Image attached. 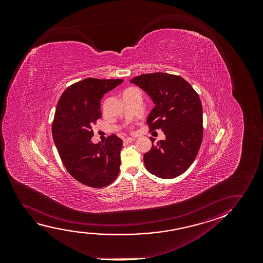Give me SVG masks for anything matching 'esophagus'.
<instances>
[{
	"label": "esophagus",
	"instance_id": "obj_1",
	"mask_svg": "<svg viewBox=\"0 0 263 263\" xmlns=\"http://www.w3.org/2000/svg\"><path fill=\"white\" fill-rule=\"evenodd\" d=\"M134 138H132V137H126V138H125L124 139V143H132V142H134Z\"/></svg>",
	"mask_w": 263,
	"mask_h": 263
}]
</instances>
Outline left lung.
Here are the masks:
<instances>
[{
    "mask_svg": "<svg viewBox=\"0 0 263 263\" xmlns=\"http://www.w3.org/2000/svg\"><path fill=\"white\" fill-rule=\"evenodd\" d=\"M135 83L155 104L146 123L150 132L162 129L165 140L154 144L144 155L145 168L162 179H173L194 162L203 138V112L198 94L182 77L165 72L134 77Z\"/></svg>",
    "mask_w": 263,
    "mask_h": 263,
    "instance_id": "8db88e82",
    "label": "left lung"
}]
</instances>
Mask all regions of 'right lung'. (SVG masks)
<instances>
[{
    "label": "right lung",
    "mask_w": 263,
    "mask_h": 263,
    "mask_svg": "<svg viewBox=\"0 0 263 263\" xmlns=\"http://www.w3.org/2000/svg\"><path fill=\"white\" fill-rule=\"evenodd\" d=\"M122 82L87 78L65 89L58 101L52 124L54 144L65 169L88 187H106L119 175L122 140L116 135L103 144L90 139L101 118V98Z\"/></svg>",
    "instance_id": "add662e5"
}]
</instances>
